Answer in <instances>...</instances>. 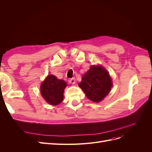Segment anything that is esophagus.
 <instances>
[{"label":"esophagus","instance_id":"obj_1","mask_svg":"<svg viewBox=\"0 0 152 152\" xmlns=\"http://www.w3.org/2000/svg\"><path fill=\"white\" fill-rule=\"evenodd\" d=\"M69 83L74 84L75 83V78H72V79L69 80Z\"/></svg>","mask_w":152,"mask_h":152}]
</instances>
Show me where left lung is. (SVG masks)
Segmentation results:
<instances>
[{
    "label": "left lung",
    "instance_id": "obj_1",
    "mask_svg": "<svg viewBox=\"0 0 152 152\" xmlns=\"http://www.w3.org/2000/svg\"><path fill=\"white\" fill-rule=\"evenodd\" d=\"M79 86L89 99L96 103L100 102L112 89V78L103 66L92 65L82 76Z\"/></svg>",
    "mask_w": 152,
    "mask_h": 152
}]
</instances>
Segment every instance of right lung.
I'll return each mask as SVG.
<instances>
[{"label": "right lung", "mask_w": 152, "mask_h": 152, "mask_svg": "<svg viewBox=\"0 0 152 152\" xmlns=\"http://www.w3.org/2000/svg\"><path fill=\"white\" fill-rule=\"evenodd\" d=\"M66 82L58 79L56 76L49 75L40 86V93L46 102L51 105H57L63 100L64 90Z\"/></svg>", "instance_id": "add662e5"}]
</instances>
